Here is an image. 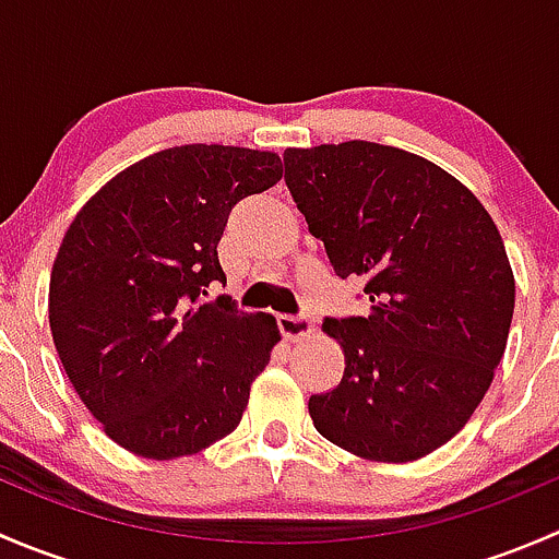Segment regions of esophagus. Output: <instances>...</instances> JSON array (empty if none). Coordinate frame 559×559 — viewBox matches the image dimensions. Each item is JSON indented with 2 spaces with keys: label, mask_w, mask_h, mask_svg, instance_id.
Here are the masks:
<instances>
[{
  "label": "esophagus",
  "mask_w": 559,
  "mask_h": 559,
  "mask_svg": "<svg viewBox=\"0 0 559 559\" xmlns=\"http://www.w3.org/2000/svg\"><path fill=\"white\" fill-rule=\"evenodd\" d=\"M278 330L286 341H306L311 337L313 332V319L308 313H297V316H278Z\"/></svg>",
  "instance_id": "esophagus-1"
}]
</instances>
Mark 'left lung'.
Wrapping results in <instances>:
<instances>
[{"label":"left lung","instance_id":"1","mask_svg":"<svg viewBox=\"0 0 559 559\" xmlns=\"http://www.w3.org/2000/svg\"><path fill=\"white\" fill-rule=\"evenodd\" d=\"M284 180L341 278L370 311L324 319L346 354L316 430L346 452L408 462L465 427L492 384L514 316V273L481 202L432 162L348 140L289 148Z\"/></svg>","mask_w":559,"mask_h":559}]
</instances>
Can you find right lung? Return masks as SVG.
I'll list each match as a JSON object with an SVG mask.
<instances>
[{
    "label": "right lung",
    "instance_id": "1",
    "mask_svg": "<svg viewBox=\"0 0 559 559\" xmlns=\"http://www.w3.org/2000/svg\"><path fill=\"white\" fill-rule=\"evenodd\" d=\"M281 175L267 151L178 145L116 175L67 229L50 273V332L118 447L175 460L243 419L278 324L205 295L227 284L216 246L229 211Z\"/></svg>",
    "mask_w": 559,
    "mask_h": 559
}]
</instances>
